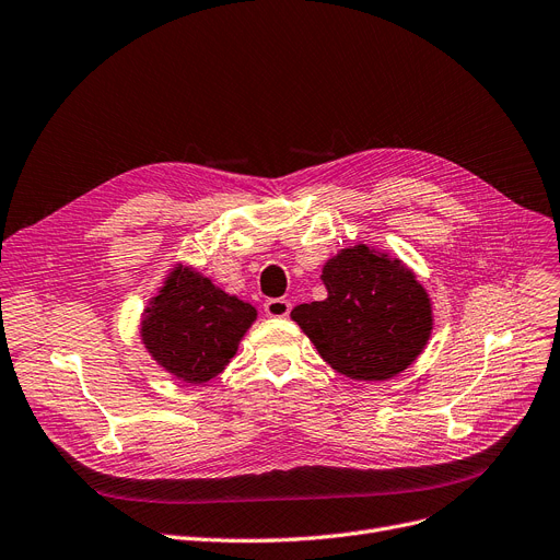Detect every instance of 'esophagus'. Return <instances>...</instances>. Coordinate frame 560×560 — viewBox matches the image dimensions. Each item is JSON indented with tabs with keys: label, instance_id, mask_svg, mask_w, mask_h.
I'll return each instance as SVG.
<instances>
[{
	"label": "esophagus",
	"instance_id": "1",
	"mask_svg": "<svg viewBox=\"0 0 560 560\" xmlns=\"http://www.w3.org/2000/svg\"><path fill=\"white\" fill-rule=\"evenodd\" d=\"M262 308L267 315H270V318H288L290 302L283 298H272V300H265Z\"/></svg>",
	"mask_w": 560,
	"mask_h": 560
}]
</instances>
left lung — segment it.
Wrapping results in <instances>:
<instances>
[{"instance_id": "left-lung-1", "label": "left lung", "mask_w": 560, "mask_h": 560, "mask_svg": "<svg viewBox=\"0 0 560 560\" xmlns=\"http://www.w3.org/2000/svg\"><path fill=\"white\" fill-rule=\"evenodd\" d=\"M323 281L327 300L300 304L290 315L334 371L350 380H388L421 354L432 308L400 260L357 245L325 265Z\"/></svg>"}]
</instances>
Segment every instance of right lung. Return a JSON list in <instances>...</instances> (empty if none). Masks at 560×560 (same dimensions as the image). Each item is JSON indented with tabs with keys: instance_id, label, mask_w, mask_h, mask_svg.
<instances>
[{
	"instance_id": "add662e5",
	"label": "right lung",
	"mask_w": 560,
	"mask_h": 560,
	"mask_svg": "<svg viewBox=\"0 0 560 560\" xmlns=\"http://www.w3.org/2000/svg\"><path fill=\"white\" fill-rule=\"evenodd\" d=\"M254 320L252 304L178 267L145 311L141 336L160 366L185 382L203 384L226 369Z\"/></svg>"
}]
</instances>
